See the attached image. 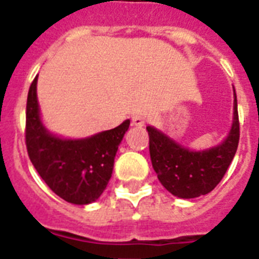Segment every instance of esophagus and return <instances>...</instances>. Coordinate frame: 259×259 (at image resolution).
I'll list each match as a JSON object with an SVG mask.
<instances>
[{
  "label": "esophagus",
  "mask_w": 259,
  "mask_h": 259,
  "mask_svg": "<svg viewBox=\"0 0 259 259\" xmlns=\"http://www.w3.org/2000/svg\"><path fill=\"white\" fill-rule=\"evenodd\" d=\"M132 125L133 126H144L145 125V118L140 115V114H136L132 117Z\"/></svg>",
  "instance_id": "1"
}]
</instances>
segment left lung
Wrapping results in <instances>:
<instances>
[{"label":"left lung","instance_id":"obj_1","mask_svg":"<svg viewBox=\"0 0 259 259\" xmlns=\"http://www.w3.org/2000/svg\"><path fill=\"white\" fill-rule=\"evenodd\" d=\"M149 134V152L160 183L172 195L192 199L211 192L229 169L239 142L237 94L234 90V121L229 136L221 145L195 152L181 146L153 126Z\"/></svg>","mask_w":259,"mask_h":259}]
</instances>
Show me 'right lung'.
Returning <instances> with one entry per match:
<instances>
[{
    "mask_svg": "<svg viewBox=\"0 0 259 259\" xmlns=\"http://www.w3.org/2000/svg\"><path fill=\"white\" fill-rule=\"evenodd\" d=\"M36 89L37 76L26 101L25 144L30 161L58 196L72 204H90L107 187L115 153L130 121L82 140L56 137L42 125Z\"/></svg>",
    "mask_w": 259,
    "mask_h": 259,
    "instance_id": "1",
    "label": "right lung"
}]
</instances>
